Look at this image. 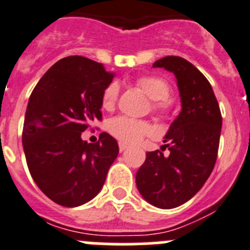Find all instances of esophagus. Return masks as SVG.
<instances>
[{
	"label": "esophagus",
	"instance_id": "34e87169",
	"mask_svg": "<svg viewBox=\"0 0 250 250\" xmlns=\"http://www.w3.org/2000/svg\"><path fill=\"white\" fill-rule=\"evenodd\" d=\"M120 146V151H121V153H122V151H125V149L128 148L127 144H125V143H120V146Z\"/></svg>",
	"mask_w": 250,
	"mask_h": 250
}]
</instances>
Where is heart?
<instances>
[{"mask_svg":"<svg viewBox=\"0 0 250 250\" xmlns=\"http://www.w3.org/2000/svg\"><path fill=\"white\" fill-rule=\"evenodd\" d=\"M137 85L143 90L149 99H151V111L163 118L171 117L174 104L169 99L171 95V86L162 76L146 75L137 79ZM120 86L117 83H111L102 92L101 104L104 109H112L118 100ZM108 130L114 138L122 143H138L144 137L154 134V128L146 121L136 120L127 116H117L108 122Z\"/></svg>","mask_w":250,"mask_h":250,"instance_id":"obj_1","label":"heart"}]
</instances>
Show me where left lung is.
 Segmentation results:
<instances>
[{
  "instance_id": "8db88e82",
  "label": "left lung",
  "mask_w": 250,
  "mask_h": 250,
  "mask_svg": "<svg viewBox=\"0 0 250 250\" xmlns=\"http://www.w3.org/2000/svg\"><path fill=\"white\" fill-rule=\"evenodd\" d=\"M154 67H164L178 79L183 111L165 136L162 150L148 151L136 175L144 199L159 208H174L199 192L213 170L220 146L222 114L205 75L180 57H165Z\"/></svg>"
}]
</instances>
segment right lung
<instances>
[{
    "label": "right lung",
    "mask_w": 250,
    "mask_h": 250,
    "mask_svg": "<svg viewBox=\"0 0 250 250\" xmlns=\"http://www.w3.org/2000/svg\"><path fill=\"white\" fill-rule=\"evenodd\" d=\"M113 74L85 57L55 62L32 91L22 142L30 175L55 204L76 207L93 199L118 155L117 141L102 132L96 143L81 139L102 121V92Z\"/></svg>",
    "instance_id": "obj_1"
}]
</instances>
